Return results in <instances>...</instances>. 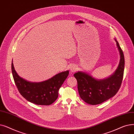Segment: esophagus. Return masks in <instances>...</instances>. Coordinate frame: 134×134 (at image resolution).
<instances>
[{
  "instance_id": "esophagus-1",
  "label": "esophagus",
  "mask_w": 134,
  "mask_h": 134,
  "mask_svg": "<svg viewBox=\"0 0 134 134\" xmlns=\"http://www.w3.org/2000/svg\"><path fill=\"white\" fill-rule=\"evenodd\" d=\"M77 67L76 66H75V65H72L70 67H69V70H70V72L71 73L75 72L77 71Z\"/></svg>"
}]
</instances>
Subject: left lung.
<instances>
[{
    "instance_id": "8db88e82",
    "label": "left lung",
    "mask_w": 134,
    "mask_h": 134,
    "mask_svg": "<svg viewBox=\"0 0 134 134\" xmlns=\"http://www.w3.org/2000/svg\"><path fill=\"white\" fill-rule=\"evenodd\" d=\"M115 40L119 50L120 60L118 68L113 74L107 79L97 80L84 72L74 74L78 83L80 97L86 103L95 105L109 99L117 94L123 81L125 60L123 52Z\"/></svg>"
}]
</instances>
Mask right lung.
Returning a JSON list of instances; mask_svg holds the SVG:
<instances>
[{"label": "right lung", "instance_id": "right-lung-1", "mask_svg": "<svg viewBox=\"0 0 134 134\" xmlns=\"http://www.w3.org/2000/svg\"><path fill=\"white\" fill-rule=\"evenodd\" d=\"M11 70L15 83L20 94L28 101L43 106L50 105L56 101L59 96V90L69 74L67 71L57 74L43 82L32 83L17 74L13 62Z\"/></svg>", "mask_w": 134, "mask_h": 134}]
</instances>
